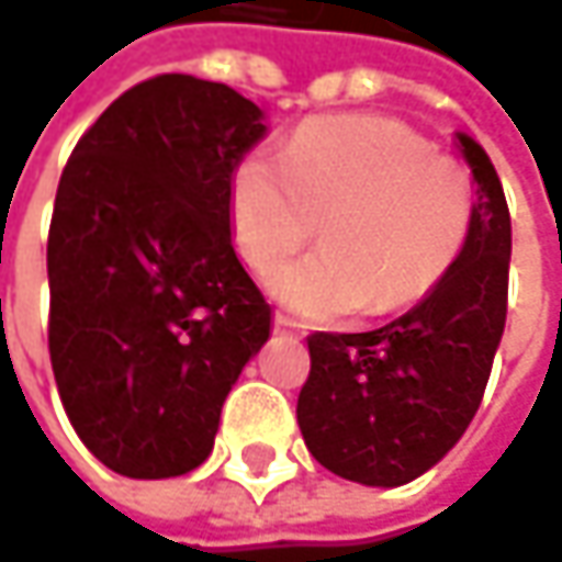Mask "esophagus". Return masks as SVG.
<instances>
[{"mask_svg": "<svg viewBox=\"0 0 562 562\" xmlns=\"http://www.w3.org/2000/svg\"><path fill=\"white\" fill-rule=\"evenodd\" d=\"M274 333H281V336H294V339H303V329L294 323V319H288V316H274Z\"/></svg>", "mask_w": 562, "mask_h": 562, "instance_id": "34e87169", "label": "esophagus"}]
</instances>
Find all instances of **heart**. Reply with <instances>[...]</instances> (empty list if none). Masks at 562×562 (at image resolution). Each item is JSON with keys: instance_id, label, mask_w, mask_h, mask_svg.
<instances>
[{"instance_id": "obj_1", "label": "heart", "mask_w": 562, "mask_h": 562, "mask_svg": "<svg viewBox=\"0 0 562 562\" xmlns=\"http://www.w3.org/2000/svg\"><path fill=\"white\" fill-rule=\"evenodd\" d=\"M467 166L428 153L393 117H319L284 156L252 149L229 179L239 256L271 274L323 229V252L284 268L271 294L301 319H348L428 297L458 265L473 229Z\"/></svg>"}]
</instances>
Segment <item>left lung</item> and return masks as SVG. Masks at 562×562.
<instances>
[{"label": "left lung", "mask_w": 562, "mask_h": 562, "mask_svg": "<svg viewBox=\"0 0 562 562\" xmlns=\"http://www.w3.org/2000/svg\"><path fill=\"white\" fill-rule=\"evenodd\" d=\"M454 146L473 176V229L458 265L409 313L371 333H313L297 422L341 480L403 486L441 461L480 409L505 329L512 221L486 149Z\"/></svg>", "instance_id": "1"}]
</instances>
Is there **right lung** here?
Wrapping results in <instances>:
<instances>
[{"mask_svg":"<svg viewBox=\"0 0 562 562\" xmlns=\"http://www.w3.org/2000/svg\"><path fill=\"white\" fill-rule=\"evenodd\" d=\"M265 134L256 101L169 72L111 101L63 169L50 364L76 435L121 476L207 461L226 393L271 336L229 223L233 169Z\"/></svg>","mask_w":562,"mask_h":562,"instance_id":"obj_1","label":"right lung"}]
</instances>
